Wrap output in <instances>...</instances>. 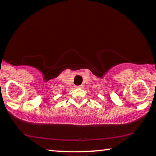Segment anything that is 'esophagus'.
<instances>
[{
  "label": "esophagus",
  "instance_id": "esophagus-1",
  "mask_svg": "<svg viewBox=\"0 0 156 156\" xmlns=\"http://www.w3.org/2000/svg\"><path fill=\"white\" fill-rule=\"evenodd\" d=\"M76 88H82V85H79V86H76Z\"/></svg>",
  "mask_w": 156,
  "mask_h": 156
}]
</instances>
